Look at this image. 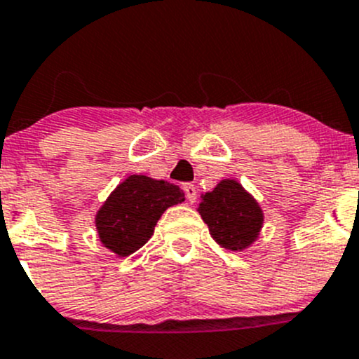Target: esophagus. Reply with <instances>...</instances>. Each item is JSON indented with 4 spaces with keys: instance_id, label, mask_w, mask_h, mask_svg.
Segmentation results:
<instances>
[{
    "instance_id": "34e87169",
    "label": "esophagus",
    "mask_w": 359,
    "mask_h": 359,
    "mask_svg": "<svg viewBox=\"0 0 359 359\" xmlns=\"http://www.w3.org/2000/svg\"><path fill=\"white\" fill-rule=\"evenodd\" d=\"M183 190H184V195H187L188 202H195V201H197V188H195V184L187 183L183 187Z\"/></svg>"
}]
</instances>
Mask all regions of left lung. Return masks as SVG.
Segmentation results:
<instances>
[{
	"label": "left lung",
	"mask_w": 359,
	"mask_h": 359,
	"mask_svg": "<svg viewBox=\"0 0 359 359\" xmlns=\"http://www.w3.org/2000/svg\"><path fill=\"white\" fill-rule=\"evenodd\" d=\"M198 214L209 233L228 250L252 245L262 228V209L256 198L235 180H223L212 191L202 195Z\"/></svg>",
	"instance_id": "1"
}]
</instances>
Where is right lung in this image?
I'll use <instances>...</instances> for the list:
<instances>
[{
    "instance_id": "1",
    "label": "right lung",
    "mask_w": 359,
    "mask_h": 359,
    "mask_svg": "<svg viewBox=\"0 0 359 359\" xmlns=\"http://www.w3.org/2000/svg\"><path fill=\"white\" fill-rule=\"evenodd\" d=\"M183 201L178 184L143 175L128 176L95 217L100 242L119 257L129 256L149 242L164 210Z\"/></svg>"
}]
</instances>
